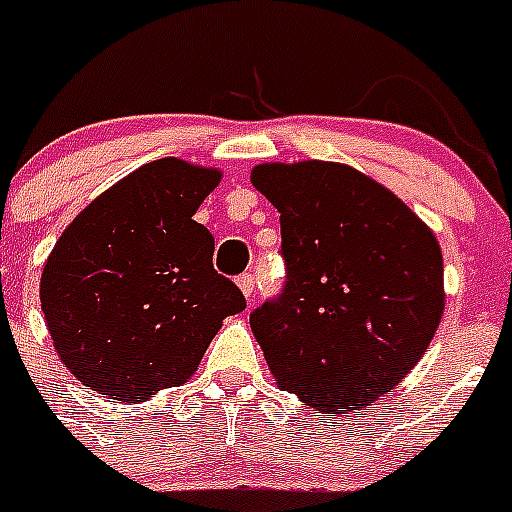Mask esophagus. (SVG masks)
Here are the masks:
<instances>
[{"label":"esophagus","instance_id":"esophagus-1","mask_svg":"<svg viewBox=\"0 0 512 512\" xmlns=\"http://www.w3.org/2000/svg\"><path fill=\"white\" fill-rule=\"evenodd\" d=\"M238 289H241L246 300H251L253 292H256V277H253V274H243V277H238Z\"/></svg>","mask_w":512,"mask_h":512}]
</instances>
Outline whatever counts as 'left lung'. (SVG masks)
Wrapping results in <instances>:
<instances>
[{
  "mask_svg": "<svg viewBox=\"0 0 512 512\" xmlns=\"http://www.w3.org/2000/svg\"><path fill=\"white\" fill-rule=\"evenodd\" d=\"M251 184L282 212L287 287L251 315L274 382L328 415L372 405L408 377L441 323L436 233L336 161L259 164Z\"/></svg>",
  "mask_w": 512,
  "mask_h": 512,
  "instance_id": "obj_1",
  "label": "left lung"
}]
</instances>
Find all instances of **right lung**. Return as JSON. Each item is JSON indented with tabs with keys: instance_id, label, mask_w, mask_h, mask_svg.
Returning a JSON list of instances; mask_svg holds the SVG:
<instances>
[{
	"instance_id": "1",
	"label": "right lung",
	"mask_w": 512,
	"mask_h": 512,
	"mask_svg": "<svg viewBox=\"0 0 512 512\" xmlns=\"http://www.w3.org/2000/svg\"><path fill=\"white\" fill-rule=\"evenodd\" d=\"M223 171L158 158L112 184L61 233L40 277L56 354L84 387L146 402L187 382L241 289L212 269L192 220Z\"/></svg>"
}]
</instances>
